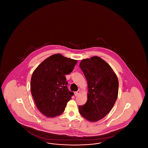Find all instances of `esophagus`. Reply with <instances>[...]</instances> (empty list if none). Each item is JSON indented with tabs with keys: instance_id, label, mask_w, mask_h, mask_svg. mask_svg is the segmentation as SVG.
Masks as SVG:
<instances>
[{
	"instance_id": "esophagus-1",
	"label": "esophagus",
	"mask_w": 148,
	"mask_h": 148,
	"mask_svg": "<svg viewBox=\"0 0 148 148\" xmlns=\"http://www.w3.org/2000/svg\"><path fill=\"white\" fill-rule=\"evenodd\" d=\"M80 91L79 90H77V92H74V95H75V96H77L79 94H80Z\"/></svg>"
}]
</instances>
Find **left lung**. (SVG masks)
<instances>
[{
	"instance_id": "obj_1",
	"label": "left lung",
	"mask_w": 148,
	"mask_h": 148,
	"mask_svg": "<svg viewBox=\"0 0 148 148\" xmlns=\"http://www.w3.org/2000/svg\"><path fill=\"white\" fill-rule=\"evenodd\" d=\"M88 83V100L79 106V112L85 119L95 122L104 118L118 98L119 82L112 67L101 58L92 56L79 64Z\"/></svg>"
}]
</instances>
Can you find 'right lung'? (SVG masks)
I'll use <instances>...</instances> for the list:
<instances>
[{
  "instance_id": "add662e5",
  "label": "right lung",
  "mask_w": 148,
  "mask_h": 148,
  "mask_svg": "<svg viewBox=\"0 0 148 148\" xmlns=\"http://www.w3.org/2000/svg\"><path fill=\"white\" fill-rule=\"evenodd\" d=\"M77 62L56 54L45 59L33 71L32 95L37 109L45 116L54 118L63 113L74 94L67 88L65 75L71 73Z\"/></svg>"
}]
</instances>
